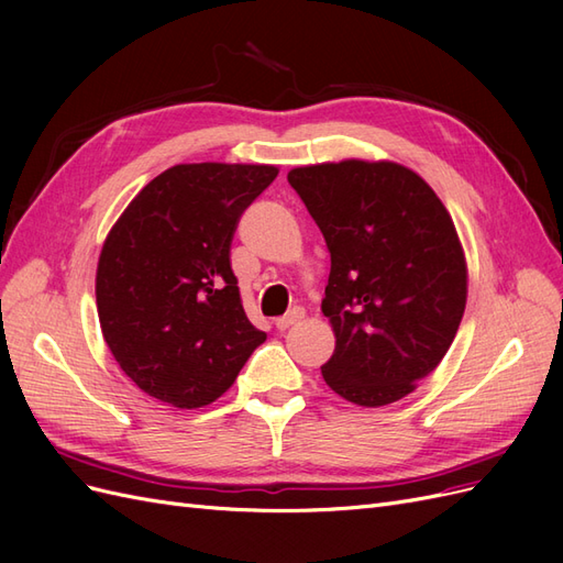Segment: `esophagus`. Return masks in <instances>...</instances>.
<instances>
[{
	"label": "esophagus",
	"mask_w": 563,
	"mask_h": 563,
	"mask_svg": "<svg viewBox=\"0 0 563 563\" xmlns=\"http://www.w3.org/2000/svg\"><path fill=\"white\" fill-rule=\"evenodd\" d=\"M302 319H305V312H302L300 308H298V310H291L286 317L277 319V331H288V329L296 327V323L302 321Z\"/></svg>",
	"instance_id": "obj_1"
}]
</instances>
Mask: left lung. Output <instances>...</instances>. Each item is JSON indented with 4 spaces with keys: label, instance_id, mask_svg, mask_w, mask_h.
<instances>
[{
    "label": "left lung",
    "instance_id": "8db88e82",
    "mask_svg": "<svg viewBox=\"0 0 563 563\" xmlns=\"http://www.w3.org/2000/svg\"><path fill=\"white\" fill-rule=\"evenodd\" d=\"M331 253L321 312L335 335L321 366L343 399L378 408L444 360L467 302V261L432 187L397 162L343 159L288 172Z\"/></svg>",
    "mask_w": 563,
    "mask_h": 563
}]
</instances>
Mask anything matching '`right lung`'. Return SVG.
<instances>
[{
  "instance_id": "add662e5",
  "label": "right lung",
  "mask_w": 563,
  "mask_h": 563,
  "mask_svg": "<svg viewBox=\"0 0 563 563\" xmlns=\"http://www.w3.org/2000/svg\"><path fill=\"white\" fill-rule=\"evenodd\" d=\"M272 164H176L131 199L96 269L100 331L147 397L201 408L232 387L265 333L230 265L236 223Z\"/></svg>"
}]
</instances>
